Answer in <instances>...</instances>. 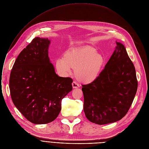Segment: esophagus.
Segmentation results:
<instances>
[{
  "label": "esophagus",
  "instance_id": "obj_1",
  "mask_svg": "<svg viewBox=\"0 0 149 149\" xmlns=\"http://www.w3.org/2000/svg\"><path fill=\"white\" fill-rule=\"evenodd\" d=\"M72 86L73 88H77L79 87V85L76 82H73L72 83Z\"/></svg>",
  "mask_w": 149,
  "mask_h": 149
}]
</instances>
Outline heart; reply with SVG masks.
<instances>
[{
  "label": "heart",
  "mask_w": 149,
  "mask_h": 149,
  "mask_svg": "<svg viewBox=\"0 0 149 149\" xmlns=\"http://www.w3.org/2000/svg\"><path fill=\"white\" fill-rule=\"evenodd\" d=\"M106 64L104 56L92 47L71 48L66 51L63 58L55 61V68L61 74H69L74 68V74L80 82L88 84L100 76Z\"/></svg>",
  "instance_id": "1"
}]
</instances>
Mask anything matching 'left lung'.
Masks as SVG:
<instances>
[{
    "label": "left lung",
    "mask_w": 149,
    "mask_h": 149,
    "mask_svg": "<svg viewBox=\"0 0 149 149\" xmlns=\"http://www.w3.org/2000/svg\"><path fill=\"white\" fill-rule=\"evenodd\" d=\"M116 47L95 81L82 85L84 111L91 122L104 125L117 122L128 111L138 82L133 63L124 45Z\"/></svg>",
    "instance_id": "left-lung-1"
}]
</instances>
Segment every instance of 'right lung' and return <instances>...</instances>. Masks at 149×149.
<instances>
[{
    "label": "right lung",
    "instance_id": "1",
    "mask_svg": "<svg viewBox=\"0 0 149 149\" xmlns=\"http://www.w3.org/2000/svg\"><path fill=\"white\" fill-rule=\"evenodd\" d=\"M51 40L35 38L18 55L9 78L11 98L29 121L46 124L54 120L61 101L72 90L73 80L57 75L48 56Z\"/></svg>",
    "mask_w": 149,
    "mask_h": 149
}]
</instances>
